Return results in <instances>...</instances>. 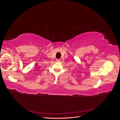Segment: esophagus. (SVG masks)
I'll use <instances>...</instances> for the list:
<instances>
[{
  "label": "esophagus",
  "instance_id": "obj_1",
  "mask_svg": "<svg viewBox=\"0 0 120 120\" xmlns=\"http://www.w3.org/2000/svg\"><path fill=\"white\" fill-rule=\"evenodd\" d=\"M56 60L57 61H58V62H60V59H56Z\"/></svg>",
  "mask_w": 120,
  "mask_h": 120
}]
</instances>
